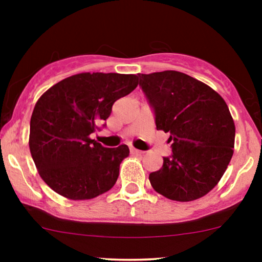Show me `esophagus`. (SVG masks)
Returning a JSON list of instances; mask_svg holds the SVG:
<instances>
[{
  "label": "esophagus",
  "mask_w": 262,
  "mask_h": 262,
  "mask_svg": "<svg viewBox=\"0 0 262 262\" xmlns=\"http://www.w3.org/2000/svg\"><path fill=\"white\" fill-rule=\"evenodd\" d=\"M129 150H130V154H134V155H140V154H144V151H141V150H138L133 148V146H130L129 148Z\"/></svg>",
  "instance_id": "esophagus-1"
}]
</instances>
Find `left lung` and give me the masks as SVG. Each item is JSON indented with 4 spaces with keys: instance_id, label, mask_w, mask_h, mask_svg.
Here are the masks:
<instances>
[{
    "instance_id": "obj_1",
    "label": "left lung",
    "mask_w": 262,
    "mask_h": 262,
    "mask_svg": "<svg viewBox=\"0 0 262 262\" xmlns=\"http://www.w3.org/2000/svg\"><path fill=\"white\" fill-rule=\"evenodd\" d=\"M139 75V86L154 113L158 130L169 133L172 152L149 175L156 192L188 202L207 194L229 165L235 125L214 90L179 71Z\"/></svg>"
}]
</instances>
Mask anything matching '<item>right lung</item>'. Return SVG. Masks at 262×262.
<instances>
[{"instance_id":"1","label":"right lung","mask_w":262,"mask_h":262,"mask_svg":"<svg viewBox=\"0 0 262 262\" xmlns=\"http://www.w3.org/2000/svg\"><path fill=\"white\" fill-rule=\"evenodd\" d=\"M137 86L135 75L85 73L60 81L39 98L29 149L39 175L56 193L91 200L113 187L129 148H104L90 135L106 127L114 102Z\"/></svg>"}]
</instances>
